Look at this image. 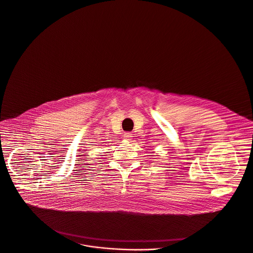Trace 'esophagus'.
<instances>
[{
    "label": "esophagus",
    "mask_w": 253,
    "mask_h": 253,
    "mask_svg": "<svg viewBox=\"0 0 253 253\" xmlns=\"http://www.w3.org/2000/svg\"><path fill=\"white\" fill-rule=\"evenodd\" d=\"M124 138H125L126 140H130V139L132 138V134H131L130 132H125Z\"/></svg>",
    "instance_id": "34e87169"
}]
</instances>
